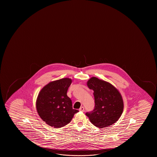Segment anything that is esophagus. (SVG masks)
Returning <instances> with one entry per match:
<instances>
[{"mask_svg":"<svg viewBox=\"0 0 157 157\" xmlns=\"http://www.w3.org/2000/svg\"><path fill=\"white\" fill-rule=\"evenodd\" d=\"M79 111H82V112H84V107H81L79 108Z\"/></svg>","mask_w":157,"mask_h":157,"instance_id":"1","label":"esophagus"}]
</instances>
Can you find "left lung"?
<instances>
[{
  "label": "left lung",
  "mask_w": 157,
  "mask_h": 157,
  "mask_svg": "<svg viewBox=\"0 0 157 157\" xmlns=\"http://www.w3.org/2000/svg\"><path fill=\"white\" fill-rule=\"evenodd\" d=\"M87 85L94 91L95 99L94 109L86 113L90 122L99 128L116 122L124 108L122 97L118 90L109 82L95 77L88 80Z\"/></svg>",
  "instance_id": "1"
}]
</instances>
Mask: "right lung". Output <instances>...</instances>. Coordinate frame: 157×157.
Wrapping results in <instances>:
<instances>
[{"label": "right lung", "instance_id": "add662e5", "mask_svg": "<svg viewBox=\"0 0 157 157\" xmlns=\"http://www.w3.org/2000/svg\"><path fill=\"white\" fill-rule=\"evenodd\" d=\"M72 82L69 78L50 82L39 92L36 101L37 112L41 119L54 128L64 127L70 122L79 112L72 108L67 91Z\"/></svg>", "mask_w": 157, "mask_h": 157}]
</instances>
